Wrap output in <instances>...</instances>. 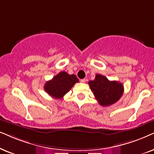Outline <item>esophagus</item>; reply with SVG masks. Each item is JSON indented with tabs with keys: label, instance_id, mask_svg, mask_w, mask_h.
I'll return each mask as SVG.
<instances>
[{
	"label": "esophagus",
	"instance_id": "obj_1",
	"mask_svg": "<svg viewBox=\"0 0 154 154\" xmlns=\"http://www.w3.org/2000/svg\"><path fill=\"white\" fill-rule=\"evenodd\" d=\"M86 82V79H80V82H82V83H85Z\"/></svg>",
	"mask_w": 154,
	"mask_h": 154
}]
</instances>
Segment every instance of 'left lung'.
Segmentation results:
<instances>
[{
    "label": "left lung",
    "mask_w": 154,
    "mask_h": 154,
    "mask_svg": "<svg viewBox=\"0 0 154 154\" xmlns=\"http://www.w3.org/2000/svg\"><path fill=\"white\" fill-rule=\"evenodd\" d=\"M90 89L96 99L102 106L112 105L121 98L124 92V87L117 81H110L103 75H96L94 80L89 82Z\"/></svg>",
    "instance_id": "8db88e82"
}]
</instances>
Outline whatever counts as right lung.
Instances as JSON below:
<instances>
[{"label":"right lung","mask_w":154,"mask_h":154,"mask_svg":"<svg viewBox=\"0 0 154 154\" xmlns=\"http://www.w3.org/2000/svg\"><path fill=\"white\" fill-rule=\"evenodd\" d=\"M79 79L75 75H69L66 72H60L53 77L51 80L46 82L44 90L53 98L61 99Z\"/></svg>","instance_id":"obj_1"}]
</instances>
